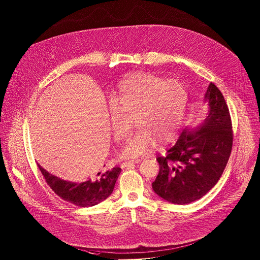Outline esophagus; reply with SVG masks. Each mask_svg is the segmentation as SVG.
<instances>
[{"label":"esophagus","mask_w":260,"mask_h":260,"mask_svg":"<svg viewBox=\"0 0 260 260\" xmlns=\"http://www.w3.org/2000/svg\"><path fill=\"white\" fill-rule=\"evenodd\" d=\"M139 161H141V159H140V158H136V159H129V160L123 161V162L121 164V168L131 167V166H133L134 164H137V162H139Z\"/></svg>","instance_id":"34e87169"}]
</instances>
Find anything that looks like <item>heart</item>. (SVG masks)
Segmentation results:
<instances>
[{
	"mask_svg": "<svg viewBox=\"0 0 260 260\" xmlns=\"http://www.w3.org/2000/svg\"><path fill=\"white\" fill-rule=\"evenodd\" d=\"M187 103V92L179 82L149 73H136L122 80L109 104L114 138L127 134L124 115H133L139 128L122 150L126 157L147 154L156 144L167 143L175 135Z\"/></svg>",
	"mask_w": 260,
	"mask_h": 260,
	"instance_id": "1",
	"label": "heart"
}]
</instances>
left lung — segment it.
<instances>
[{
  "label": "left lung",
  "instance_id": "left-lung-1",
  "mask_svg": "<svg viewBox=\"0 0 260 260\" xmlns=\"http://www.w3.org/2000/svg\"><path fill=\"white\" fill-rule=\"evenodd\" d=\"M205 99L209 114L193 132L184 131L165 156H157L159 172L152 184L162 199L189 204L216 185L228 162L233 144L232 122L223 94L210 83Z\"/></svg>",
  "mask_w": 260,
  "mask_h": 260
}]
</instances>
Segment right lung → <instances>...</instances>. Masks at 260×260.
Segmentation results:
<instances>
[{
	"label": "right lung",
	"mask_w": 260,
	"mask_h": 260,
	"mask_svg": "<svg viewBox=\"0 0 260 260\" xmlns=\"http://www.w3.org/2000/svg\"><path fill=\"white\" fill-rule=\"evenodd\" d=\"M46 183L62 200L78 207H91L104 201L113 191L121 169L114 167L104 173H98L80 182L62 180L44 170L39 164Z\"/></svg>",
	"instance_id": "1"
}]
</instances>
